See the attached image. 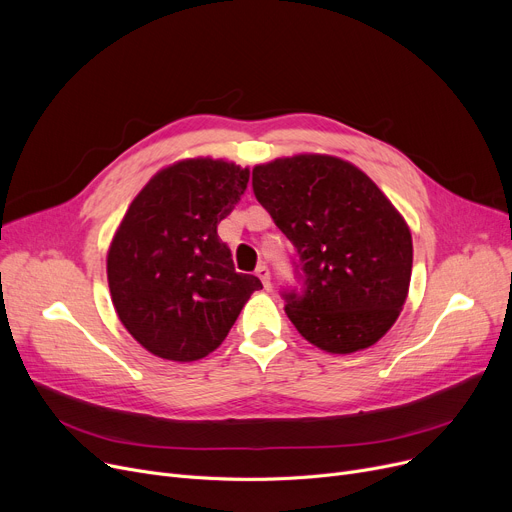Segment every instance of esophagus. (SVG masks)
I'll return each instance as SVG.
<instances>
[{
    "label": "esophagus",
    "mask_w": 512,
    "mask_h": 512,
    "mask_svg": "<svg viewBox=\"0 0 512 512\" xmlns=\"http://www.w3.org/2000/svg\"><path fill=\"white\" fill-rule=\"evenodd\" d=\"M255 276L261 280L263 288H265V290H269V286H271V284H269V269H267V265H263V263H261V265L255 269Z\"/></svg>",
    "instance_id": "34e87169"
}]
</instances>
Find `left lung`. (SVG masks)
Masks as SVG:
<instances>
[{
    "label": "left lung",
    "instance_id": "obj_1",
    "mask_svg": "<svg viewBox=\"0 0 512 512\" xmlns=\"http://www.w3.org/2000/svg\"><path fill=\"white\" fill-rule=\"evenodd\" d=\"M257 201L300 255L304 294L286 315L329 354L374 346L397 321L412 280V232L366 173L329 154H296L253 168Z\"/></svg>",
    "mask_w": 512,
    "mask_h": 512
}]
</instances>
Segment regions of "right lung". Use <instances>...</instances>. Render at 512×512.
<instances>
[{
  "label": "right lung",
  "mask_w": 512,
  "mask_h": 512,
  "mask_svg": "<svg viewBox=\"0 0 512 512\" xmlns=\"http://www.w3.org/2000/svg\"><path fill=\"white\" fill-rule=\"evenodd\" d=\"M249 175L222 158H185L160 168L129 203L107 253V280L119 321L150 354L206 358L263 288L236 274L218 236Z\"/></svg>",
  "instance_id": "1"
}]
</instances>
